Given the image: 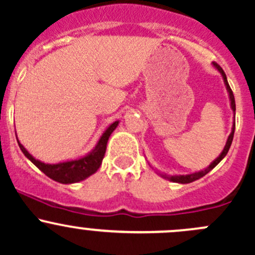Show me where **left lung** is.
Instances as JSON below:
<instances>
[{
    "instance_id": "left-lung-1",
    "label": "left lung",
    "mask_w": 255,
    "mask_h": 255,
    "mask_svg": "<svg viewBox=\"0 0 255 255\" xmlns=\"http://www.w3.org/2000/svg\"><path fill=\"white\" fill-rule=\"evenodd\" d=\"M213 65H215V68L217 69V70L220 71L221 74H222V76H223V80H225L226 87H227V91H228V94H230L231 107H232L233 112H236V102H235V96H233V92H232V90H231L230 85H228V81H227V76H226L225 71L222 70V68H221V66L218 65V64L213 63ZM235 128H236V123H233L232 132H231V134L228 135V139H227V143H226V145H225V149H223V151H222V153H221V155L218 156L217 159H215V160H213L212 163L210 164V166H207V168L205 169V170H202V171H197V173H194V174H189V175H176V176H170V177H168V176H165V175H163V176H164V177H168L169 180H171V181H174V182H180V184H189V182H192V181H195V180H197V179H200V177H202V176H205V175H206V174L208 173V171H211V170H212V169L215 168V166L217 165V164L220 163V161L222 160L223 158H225V156H226V154L228 153V150H230V146H231V144H232V140H233V135H235Z\"/></svg>"
}]
</instances>
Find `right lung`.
<instances>
[{"label": "right lung", "instance_id": "add662e5", "mask_svg": "<svg viewBox=\"0 0 255 255\" xmlns=\"http://www.w3.org/2000/svg\"><path fill=\"white\" fill-rule=\"evenodd\" d=\"M118 126V121L113 122L106 130H105L104 134L100 138L99 143L96 144L94 150L90 154H87L84 158L76 159V160L71 161H64V163L59 164H45L42 161L37 160L35 158H33L29 153L27 151V149L18 142L20 150L23 151L25 156L37 166L39 170H42L45 175L50 177V179L55 180V181L61 182V184H74V182H79L81 180H85L86 177H89L92 174H95L97 171V169L100 168L102 163V159H104L105 153H106V146L107 142H109V138L111 135V133L116 129V127Z\"/></svg>", "mask_w": 255, "mask_h": 255}]
</instances>
